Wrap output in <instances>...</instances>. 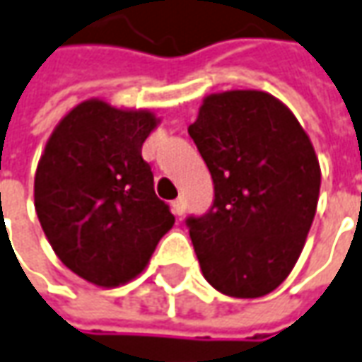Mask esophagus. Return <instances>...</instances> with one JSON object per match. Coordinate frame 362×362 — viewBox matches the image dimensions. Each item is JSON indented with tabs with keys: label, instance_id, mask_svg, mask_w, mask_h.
<instances>
[{
	"label": "esophagus",
	"instance_id": "esophagus-1",
	"mask_svg": "<svg viewBox=\"0 0 362 362\" xmlns=\"http://www.w3.org/2000/svg\"><path fill=\"white\" fill-rule=\"evenodd\" d=\"M171 207H173V213H175V215H179V217H181V215L185 213V199H183V197H177L175 201L171 203Z\"/></svg>",
	"mask_w": 362,
	"mask_h": 362
}]
</instances>
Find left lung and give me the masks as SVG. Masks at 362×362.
Returning a JSON list of instances; mask_svg holds the SVG:
<instances>
[{
    "mask_svg": "<svg viewBox=\"0 0 362 362\" xmlns=\"http://www.w3.org/2000/svg\"><path fill=\"white\" fill-rule=\"evenodd\" d=\"M189 135L215 199L187 227L203 277L223 295L257 299L288 277L311 229L321 167L291 109L255 89L211 93Z\"/></svg>",
    "mask_w": 362,
    "mask_h": 362,
    "instance_id": "8db88e82",
    "label": "left lung"
}]
</instances>
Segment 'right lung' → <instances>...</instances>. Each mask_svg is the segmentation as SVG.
Listing matches in <instances>:
<instances>
[{
	"instance_id": "1",
	"label": "right lung",
	"mask_w": 362,
	"mask_h": 362,
	"mask_svg": "<svg viewBox=\"0 0 362 362\" xmlns=\"http://www.w3.org/2000/svg\"><path fill=\"white\" fill-rule=\"evenodd\" d=\"M157 123L149 109L87 99L57 123L37 163L41 229L63 265L97 287L137 277L175 223L141 157Z\"/></svg>"
}]
</instances>
